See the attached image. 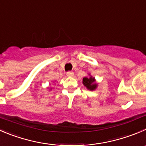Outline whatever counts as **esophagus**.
Segmentation results:
<instances>
[{"instance_id":"1","label":"esophagus","mask_w":146,"mask_h":146,"mask_svg":"<svg viewBox=\"0 0 146 146\" xmlns=\"http://www.w3.org/2000/svg\"><path fill=\"white\" fill-rule=\"evenodd\" d=\"M66 75H67L68 76H69V77H72V76H73V71H68L67 73H66Z\"/></svg>"}]
</instances>
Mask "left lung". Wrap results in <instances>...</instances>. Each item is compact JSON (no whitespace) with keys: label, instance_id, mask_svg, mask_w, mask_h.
Listing matches in <instances>:
<instances>
[{"label":"left lung","instance_id":"left-lung-1","mask_svg":"<svg viewBox=\"0 0 146 146\" xmlns=\"http://www.w3.org/2000/svg\"><path fill=\"white\" fill-rule=\"evenodd\" d=\"M83 83L88 89L90 90H94L97 87V84L95 83V78L92 76H90V78H83Z\"/></svg>","mask_w":146,"mask_h":146}]
</instances>
